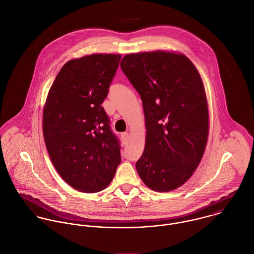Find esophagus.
Returning a JSON list of instances; mask_svg holds the SVG:
<instances>
[{"label": "esophagus", "instance_id": "obj_1", "mask_svg": "<svg viewBox=\"0 0 254 254\" xmlns=\"http://www.w3.org/2000/svg\"><path fill=\"white\" fill-rule=\"evenodd\" d=\"M122 139H123V142L124 144H127L128 140H129V135H128V132H123L122 133Z\"/></svg>", "mask_w": 254, "mask_h": 254}]
</instances>
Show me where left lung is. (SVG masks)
<instances>
[{"label": "left lung", "instance_id": "8db88e82", "mask_svg": "<svg viewBox=\"0 0 254 254\" xmlns=\"http://www.w3.org/2000/svg\"><path fill=\"white\" fill-rule=\"evenodd\" d=\"M121 67L144 111L145 147L136 171L152 190L172 191L192 176L206 148L209 110L202 78L180 52L127 54Z\"/></svg>", "mask_w": 254, "mask_h": 254}]
</instances>
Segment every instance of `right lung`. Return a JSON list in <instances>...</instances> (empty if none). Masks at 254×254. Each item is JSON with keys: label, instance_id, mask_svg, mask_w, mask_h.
<instances>
[{"label": "right lung", "instance_id": "1", "mask_svg": "<svg viewBox=\"0 0 254 254\" xmlns=\"http://www.w3.org/2000/svg\"><path fill=\"white\" fill-rule=\"evenodd\" d=\"M121 58L94 53L67 61L43 108V135L52 163L61 178L81 192L105 190L122 161L101 106Z\"/></svg>", "mask_w": 254, "mask_h": 254}]
</instances>
